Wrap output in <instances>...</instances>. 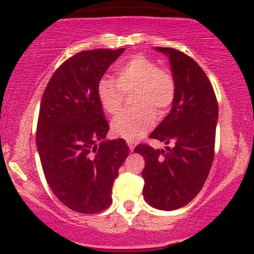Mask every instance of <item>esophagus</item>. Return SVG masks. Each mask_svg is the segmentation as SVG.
Here are the masks:
<instances>
[{
  "mask_svg": "<svg viewBox=\"0 0 254 254\" xmlns=\"http://www.w3.org/2000/svg\"><path fill=\"white\" fill-rule=\"evenodd\" d=\"M134 144H136V143H134L133 140H127V145H129V147H130V150H131V151H133Z\"/></svg>",
  "mask_w": 254,
  "mask_h": 254,
  "instance_id": "obj_1",
  "label": "esophagus"
}]
</instances>
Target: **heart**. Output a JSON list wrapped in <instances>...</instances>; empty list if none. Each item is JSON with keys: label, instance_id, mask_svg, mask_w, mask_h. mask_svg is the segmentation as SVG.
Returning <instances> with one entry per match:
<instances>
[{"label": "heart", "instance_id": "heart-1", "mask_svg": "<svg viewBox=\"0 0 254 254\" xmlns=\"http://www.w3.org/2000/svg\"><path fill=\"white\" fill-rule=\"evenodd\" d=\"M132 110L118 114L111 122L117 137L136 140L156 123V112L164 115L171 108L177 94V83L169 69L159 68L155 60L134 55L117 68V81L102 77L97 84L99 104L109 115L120 111L125 94H132Z\"/></svg>", "mask_w": 254, "mask_h": 254}]
</instances>
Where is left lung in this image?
Returning a JSON list of instances; mask_svg holds the SVG:
<instances>
[{"label": "left lung", "instance_id": "8db88e82", "mask_svg": "<svg viewBox=\"0 0 254 254\" xmlns=\"http://www.w3.org/2000/svg\"><path fill=\"white\" fill-rule=\"evenodd\" d=\"M169 56L177 94L170 114L150 134L171 146L155 150L139 144L134 152L145 159L143 195L158 210H177L199 193L214 158L218 102L204 70L186 54L157 47Z\"/></svg>", "mask_w": 254, "mask_h": 254}]
</instances>
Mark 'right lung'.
Listing matches in <instances>:
<instances>
[{"mask_svg":"<svg viewBox=\"0 0 254 254\" xmlns=\"http://www.w3.org/2000/svg\"><path fill=\"white\" fill-rule=\"evenodd\" d=\"M124 50L76 54L56 69L42 96L36 131L42 169L54 194L79 213L110 206L118 169L129 156L124 139L104 140L109 124L97 97L99 79Z\"/></svg>","mask_w":254,"mask_h":254,"instance_id":"1","label":"right lung"}]
</instances>
